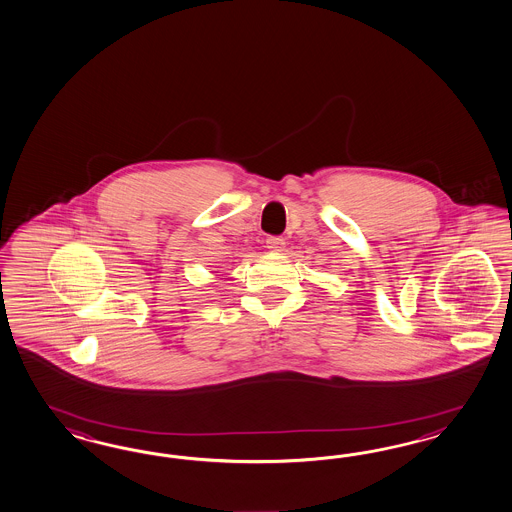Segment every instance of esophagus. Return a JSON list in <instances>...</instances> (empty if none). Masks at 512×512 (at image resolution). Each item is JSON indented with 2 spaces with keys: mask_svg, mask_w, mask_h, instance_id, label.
<instances>
[{
  "mask_svg": "<svg viewBox=\"0 0 512 512\" xmlns=\"http://www.w3.org/2000/svg\"><path fill=\"white\" fill-rule=\"evenodd\" d=\"M266 248L270 249V251L281 253L285 249V240L281 236H268L266 238Z\"/></svg>",
  "mask_w": 512,
  "mask_h": 512,
  "instance_id": "obj_1",
  "label": "esophagus"
}]
</instances>
